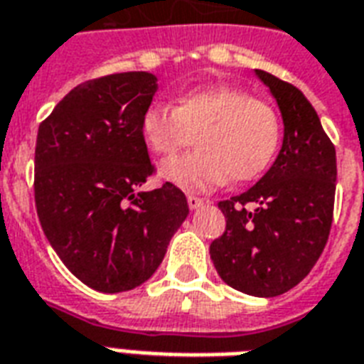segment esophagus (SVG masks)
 Masks as SVG:
<instances>
[{"instance_id": "esophagus-1", "label": "esophagus", "mask_w": 364, "mask_h": 364, "mask_svg": "<svg viewBox=\"0 0 364 364\" xmlns=\"http://www.w3.org/2000/svg\"><path fill=\"white\" fill-rule=\"evenodd\" d=\"M205 205V199L203 198H198V196H188V207L192 209V211H196V209H199V207H203Z\"/></svg>"}]
</instances>
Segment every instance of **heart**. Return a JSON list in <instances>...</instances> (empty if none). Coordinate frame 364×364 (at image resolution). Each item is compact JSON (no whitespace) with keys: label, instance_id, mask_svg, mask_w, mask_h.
Wrapping results in <instances>:
<instances>
[{"label":"heart","instance_id":"heart-1","mask_svg":"<svg viewBox=\"0 0 364 364\" xmlns=\"http://www.w3.org/2000/svg\"><path fill=\"white\" fill-rule=\"evenodd\" d=\"M141 138L157 155L193 153L161 166V176L190 192H205L230 178L234 184L263 174L274 159L282 122L276 109L230 86L193 90L176 107L153 103L141 117Z\"/></svg>","mask_w":364,"mask_h":364}]
</instances>
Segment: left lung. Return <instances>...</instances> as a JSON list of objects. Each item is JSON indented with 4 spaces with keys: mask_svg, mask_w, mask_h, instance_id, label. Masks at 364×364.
Segmentation results:
<instances>
[{
    "mask_svg": "<svg viewBox=\"0 0 364 364\" xmlns=\"http://www.w3.org/2000/svg\"><path fill=\"white\" fill-rule=\"evenodd\" d=\"M278 103L282 149L247 192L218 203L226 230L209 247L224 282L255 297H274L301 282L328 242L336 193V149L305 95L255 68ZM256 205L247 212L245 204Z\"/></svg>",
    "mask_w": 364,
    "mask_h": 364,
    "instance_id": "obj_1",
    "label": "left lung"
}]
</instances>
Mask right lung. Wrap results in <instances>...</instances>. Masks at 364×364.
I'll return each instance as SVG.
<instances>
[{"instance_id":"1","label":"right lung","mask_w":364,"mask_h":364,"mask_svg":"<svg viewBox=\"0 0 364 364\" xmlns=\"http://www.w3.org/2000/svg\"><path fill=\"white\" fill-rule=\"evenodd\" d=\"M157 76L119 73L76 86L38 128L34 198L43 234L73 274L103 294L149 280L188 217L171 182L153 174L141 117Z\"/></svg>"}]
</instances>
